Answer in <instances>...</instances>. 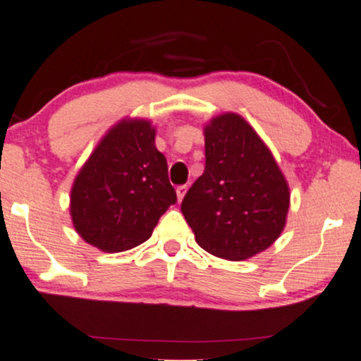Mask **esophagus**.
<instances>
[{
  "instance_id": "esophagus-1",
  "label": "esophagus",
  "mask_w": 361,
  "mask_h": 361,
  "mask_svg": "<svg viewBox=\"0 0 361 361\" xmlns=\"http://www.w3.org/2000/svg\"><path fill=\"white\" fill-rule=\"evenodd\" d=\"M185 193H187V185H180V187L176 188V195H178V202H181L185 197Z\"/></svg>"
}]
</instances>
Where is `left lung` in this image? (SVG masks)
I'll return each instance as SVG.
<instances>
[{
  "instance_id": "8db88e82",
  "label": "left lung",
  "mask_w": 361,
  "mask_h": 361,
  "mask_svg": "<svg viewBox=\"0 0 361 361\" xmlns=\"http://www.w3.org/2000/svg\"><path fill=\"white\" fill-rule=\"evenodd\" d=\"M204 136L206 168L181 212L204 250L228 261L249 259L282 233L289 185L270 149L238 114L211 119Z\"/></svg>"
}]
</instances>
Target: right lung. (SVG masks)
<instances>
[{
    "label": "right lung",
    "mask_w": 361,
    "mask_h": 361,
    "mask_svg": "<svg viewBox=\"0 0 361 361\" xmlns=\"http://www.w3.org/2000/svg\"><path fill=\"white\" fill-rule=\"evenodd\" d=\"M176 202L155 128L123 119L107 131L71 190L74 228L104 252H123L149 240L159 218Z\"/></svg>",
    "instance_id": "obj_1"
}]
</instances>
